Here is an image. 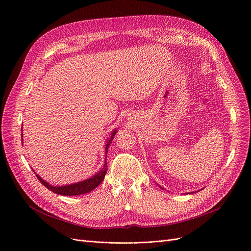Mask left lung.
<instances>
[{"label": "left lung", "instance_id": "1", "mask_svg": "<svg viewBox=\"0 0 251 251\" xmlns=\"http://www.w3.org/2000/svg\"><path fill=\"white\" fill-rule=\"evenodd\" d=\"M159 187H160V188H161V189H163V188H162V187H161V186H159Z\"/></svg>", "mask_w": 251, "mask_h": 251}]
</instances>
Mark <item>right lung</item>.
<instances>
[{"mask_svg":"<svg viewBox=\"0 0 251 251\" xmlns=\"http://www.w3.org/2000/svg\"><path fill=\"white\" fill-rule=\"evenodd\" d=\"M22 131H23V127H22ZM116 129L113 130V132L111 133V137L106 141V146H105V154H107V151L109 148V145L111 144L115 134H116ZM23 135V134H22ZM23 137V136H22ZM23 140V139H22ZM106 155H105V159H104V164L102 166V169L96 174L94 176H92L91 178H88L86 180H82L76 183H72V184H68V185H61V186H54L49 184L47 181L43 180L38 175H36L38 180L49 190H51L52 192L58 194V195H64V196H75V195H81V194H86L89 193L91 191H93L95 188H97L104 179L105 174L107 172V163H106ZM34 172V171H33Z\"/></svg>","mask_w":251,"mask_h":251,"instance_id":"add662e5","label":"right lung"}]
</instances>
